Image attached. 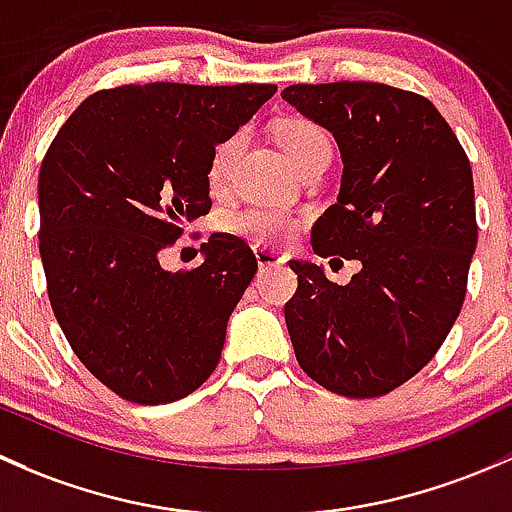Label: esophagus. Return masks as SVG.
<instances>
[{"label":"esophagus","mask_w":512,"mask_h":512,"mask_svg":"<svg viewBox=\"0 0 512 512\" xmlns=\"http://www.w3.org/2000/svg\"><path fill=\"white\" fill-rule=\"evenodd\" d=\"M254 256H256V263L258 268H273V266H283L286 263V258H283L281 254H276V251L271 249H263V246H256L254 249Z\"/></svg>","instance_id":"esophagus-1"}]
</instances>
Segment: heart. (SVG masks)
<instances>
[{
  "label": "heart",
  "instance_id": "obj_1",
  "mask_svg": "<svg viewBox=\"0 0 512 512\" xmlns=\"http://www.w3.org/2000/svg\"><path fill=\"white\" fill-rule=\"evenodd\" d=\"M278 142H281L283 152L293 162L295 170H300L318 152L330 150V142L325 138L323 130L318 125L308 123V120H286L278 128ZM239 147V135H231V138L221 140L214 147L212 160H209V182L214 187H221L229 179L231 167H234L236 155H239ZM224 226L231 234L244 236V239L254 241V244H278V241L291 239L295 229H298V221L288 212H283V209L246 207L226 214Z\"/></svg>",
  "mask_w": 512,
  "mask_h": 512
}]
</instances>
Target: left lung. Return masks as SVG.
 Wrapping results in <instances>:
<instances>
[{"mask_svg":"<svg viewBox=\"0 0 512 512\" xmlns=\"http://www.w3.org/2000/svg\"><path fill=\"white\" fill-rule=\"evenodd\" d=\"M281 96L340 147V192L315 221L313 251L362 263L337 286L323 266L291 261L295 360L330 392L382 397L436 355L461 313L478 244L471 162L416 93L342 81Z\"/></svg>","mask_w":512,"mask_h":512,"instance_id":"8db88e82","label":"left lung"}]
</instances>
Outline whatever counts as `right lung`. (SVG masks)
Masks as SVG:
<instances>
[{
	"instance_id": "1",
	"label": "right lung",
	"mask_w": 512,
	"mask_h": 512,
	"mask_svg": "<svg viewBox=\"0 0 512 512\" xmlns=\"http://www.w3.org/2000/svg\"><path fill=\"white\" fill-rule=\"evenodd\" d=\"M276 93L271 83H145L93 93L39 172V251L49 300L78 360L118 397L170 404L209 379L256 256L212 234L202 263L160 254L204 217L209 160Z\"/></svg>"
}]
</instances>
